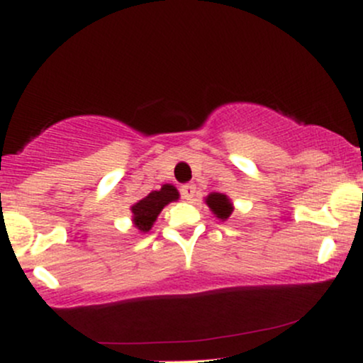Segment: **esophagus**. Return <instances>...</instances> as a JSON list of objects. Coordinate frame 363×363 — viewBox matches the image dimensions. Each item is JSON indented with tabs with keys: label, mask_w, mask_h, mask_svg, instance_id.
Listing matches in <instances>:
<instances>
[{
	"label": "esophagus",
	"mask_w": 363,
	"mask_h": 363,
	"mask_svg": "<svg viewBox=\"0 0 363 363\" xmlns=\"http://www.w3.org/2000/svg\"><path fill=\"white\" fill-rule=\"evenodd\" d=\"M194 193H196V186H194V184H184V186L181 187L182 198L187 199V201H189V199L193 198Z\"/></svg>",
	"instance_id": "esophagus-1"
}]
</instances>
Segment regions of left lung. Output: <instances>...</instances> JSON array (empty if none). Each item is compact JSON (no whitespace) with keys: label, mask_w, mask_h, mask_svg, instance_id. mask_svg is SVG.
<instances>
[{"label":"left lung","mask_w":363,"mask_h":363,"mask_svg":"<svg viewBox=\"0 0 363 363\" xmlns=\"http://www.w3.org/2000/svg\"><path fill=\"white\" fill-rule=\"evenodd\" d=\"M205 203L211 210V213H213L218 220H222V222L223 220H228V216L234 211V203H232L230 198L223 193L208 194L205 198Z\"/></svg>","instance_id":"obj_1"}]
</instances>
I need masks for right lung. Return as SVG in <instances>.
<instances>
[{
  "label": "right lung",
  "instance_id": "right-lung-1",
  "mask_svg": "<svg viewBox=\"0 0 363 363\" xmlns=\"http://www.w3.org/2000/svg\"><path fill=\"white\" fill-rule=\"evenodd\" d=\"M179 191L172 184H164L158 191H152L143 199L131 206V222L133 227L141 234H147L152 230L157 216L164 210L169 203L177 201Z\"/></svg>",
  "mask_w": 363,
  "mask_h": 363
}]
</instances>
